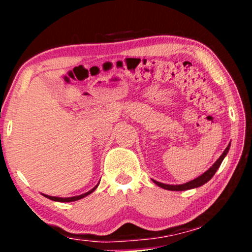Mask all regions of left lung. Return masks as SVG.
I'll list each match as a JSON object with an SVG mask.
<instances>
[{
  "label": "left lung",
  "mask_w": 252,
  "mask_h": 252,
  "mask_svg": "<svg viewBox=\"0 0 252 252\" xmlns=\"http://www.w3.org/2000/svg\"><path fill=\"white\" fill-rule=\"evenodd\" d=\"M228 150H229V144H228V147H227L226 149H225V151H223L221 156H220V157L218 158V160H217L216 163L213 164L212 166L210 167L209 170L205 172V173H203V174L201 175V177L196 178L195 180H191V181L187 182V184L172 186V185L161 184V182H158V181H155V180H154V182H155V184H156L157 186H159V187L164 188V189H167V190H187V189L197 188V187H199V186L206 184V182H208V181L210 180V179H211V178L213 177V175H215L217 170H218L219 166H220V164H221V161L223 160V158H225L227 153H228Z\"/></svg>",
  "instance_id": "obj_1"
}]
</instances>
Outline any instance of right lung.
Returning a JSON list of instances; mask_svg holds the SVG:
<instances>
[{
    "instance_id": "add662e5",
    "label": "right lung",
    "mask_w": 252,
    "mask_h": 252,
    "mask_svg": "<svg viewBox=\"0 0 252 252\" xmlns=\"http://www.w3.org/2000/svg\"><path fill=\"white\" fill-rule=\"evenodd\" d=\"M97 187V186H96ZM96 187H94L92 189V190H89L88 192H86V194H82V195H79V196H74V197H67V198H61V197H54V196H48V195H44L47 198L51 199V201H57V202H73V201H78V199H80L82 197H85V196H87L93 192L96 189Z\"/></svg>"
}]
</instances>
